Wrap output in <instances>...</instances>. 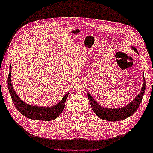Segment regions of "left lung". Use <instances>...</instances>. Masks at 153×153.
<instances>
[{
  "mask_svg": "<svg viewBox=\"0 0 153 153\" xmlns=\"http://www.w3.org/2000/svg\"><path fill=\"white\" fill-rule=\"evenodd\" d=\"M131 48L135 52L138 53V51H137V49L134 47H131ZM142 76H143V84H142L141 91H140L138 95L135 97L133 101H131L130 103L126 105L125 106L119 108H109L102 106L99 103H97L96 100L94 99L91 95L87 91V93L89 103L94 113L97 117H100V119L108 121H122V120L131 117L138 108L140 104L142 102V97L144 95L145 89H146V81H145L144 72Z\"/></svg>",
  "mask_w": 153,
  "mask_h": 153,
  "instance_id": "obj_1",
  "label": "left lung"
}]
</instances>
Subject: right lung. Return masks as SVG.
Listing matches in <instances>:
<instances>
[{"instance_id": "add662e5", "label": "right lung", "mask_w": 153, "mask_h": 153, "mask_svg": "<svg viewBox=\"0 0 153 153\" xmlns=\"http://www.w3.org/2000/svg\"><path fill=\"white\" fill-rule=\"evenodd\" d=\"M11 65L9 66V73L8 75V89L9 94L11 95L13 102L20 113L24 115L27 118L38 120V121H52L56 119L59 116V114L63 111L65 104L69 94L68 91L66 95L63 97L57 104L54 106L46 107V106H37L34 105H30L24 102L20 99L17 96L16 92L14 91V89L11 83Z\"/></svg>"}]
</instances>
